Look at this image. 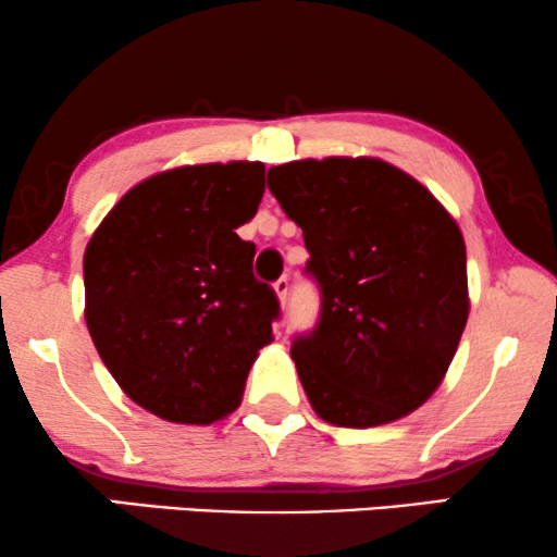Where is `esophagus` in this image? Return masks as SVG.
Masks as SVG:
<instances>
[{"label": "esophagus", "mask_w": 557, "mask_h": 557, "mask_svg": "<svg viewBox=\"0 0 557 557\" xmlns=\"http://www.w3.org/2000/svg\"><path fill=\"white\" fill-rule=\"evenodd\" d=\"M273 292H276L281 307H284L286 299H288V278H278L276 284H273Z\"/></svg>", "instance_id": "34e87169"}]
</instances>
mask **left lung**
I'll return each instance as SVG.
<instances>
[{"label": "left lung", "instance_id": "1", "mask_svg": "<svg viewBox=\"0 0 557 557\" xmlns=\"http://www.w3.org/2000/svg\"><path fill=\"white\" fill-rule=\"evenodd\" d=\"M269 189L304 231L322 292L317 330L292 345L311 408L345 429L413 413L444 380L469 317L456 220L375 157L271 166Z\"/></svg>", "mask_w": 557, "mask_h": 557}]
</instances>
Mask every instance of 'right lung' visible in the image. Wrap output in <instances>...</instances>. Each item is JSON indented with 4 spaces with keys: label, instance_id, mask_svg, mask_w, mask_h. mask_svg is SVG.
Instances as JSON below:
<instances>
[{
    "label": "right lung",
    "instance_id": "obj_1",
    "mask_svg": "<svg viewBox=\"0 0 557 557\" xmlns=\"http://www.w3.org/2000/svg\"><path fill=\"white\" fill-rule=\"evenodd\" d=\"M263 189L261 162L177 166L128 189L88 240L90 339L121 391L164 421L233 413L273 339L278 299L235 233Z\"/></svg>",
    "mask_w": 557,
    "mask_h": 557
}]
</instances>
